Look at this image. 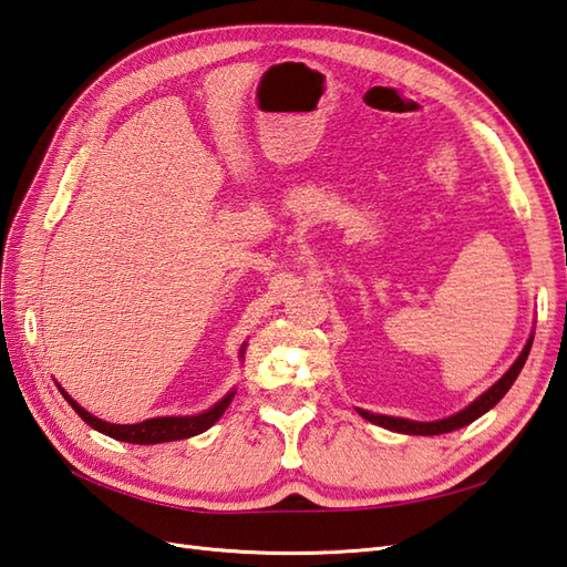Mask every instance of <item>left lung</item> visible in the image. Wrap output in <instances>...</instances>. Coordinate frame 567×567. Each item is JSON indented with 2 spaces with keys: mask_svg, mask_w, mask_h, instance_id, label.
<instances>
[{
  "mask_svg": "<svg viewBox=\"0 0 567 567\" xmlns=\"http://www.w3.org/2000/svg\"><path fill=\"white\" fill-rule=\"evenodd\" d=\"M532 341L534 337H529L527 347L522 349L519 358L513 363V368H509L505 375L493 384V388L488 392H483L476 402L468 404L466 409H462L460 413H454V416H447V419H440V421H431V423H423V421H409V419H394V416H380V413H370V411H363L358 409V413L370 423L375 425H382L388 427V431H394V433H406V435H443V433H452L457 431V427H464L472 421H476L478 416H483V413L491 411L495 404L501 402V399L507 394V390L513 388V382L517 380L519 370L524 365V361H527L529 355V349H532Z\"/></svg>",
  "mask_w": 567,
  "mask_h": 567,
  "instance_id": "left-lung-1",
  "label": "left lung"
}]
</instances>
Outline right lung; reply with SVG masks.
<instances>
[{"label": "right lung", "instance_id": "1", "mask_svg": "<svg viewBox=\"0 0 567 567\" xmlns=\"http://www.w3.org/2000/svg\"><path fill=\"white\" fill-rule=\"evenodd\" d=\"M243 351L245 349H240V353ZM60 392L69 402V406H72L91 427H95V431L115 437V440H120V443H134V445H158V443H171V440H185L192 435H199L206 431V427H212L220 416H224V411L233 402V396H236V392H228L218 404H214L209 411L199 413V416H161V419H148L142 423H132V425H117V423H107V421L91 416V413L86 409H81L62 388H60Z\"/></svg>", "mask_w": 567, "mask_h": 567}]
</instances>
